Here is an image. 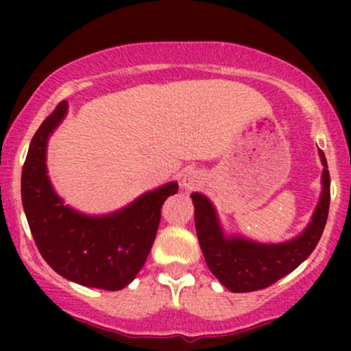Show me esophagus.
Wrapping results in <instances>:
<instances>
[{
	"instance_id": "1",
	"label": "esophagus",
	"mask_w": 351,
	"mask_h": 351,
	"mask_svg": "<svg viewBox=\"0 0 351 351\" xmlns=\"http://www.w3.org/2000/svg\"><path fill=\"white\" fill-rule=\"evenodd\" d=\"M202 183H204V178H202V175L198 171H186L182 178V185L186 190L200 189Z\"/></svg>"
}]
</instances>
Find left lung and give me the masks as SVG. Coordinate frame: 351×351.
<instances>
[{
	"mask_svg": "<svg viewBox=\"0 0 351 351\" xmlns=\"http://www.w3.org/2000/svg\"><path fill=\"white\" fill-rule=\"evenodd\" d=\"M323 161V193L306 231L292 241L282 244H258L241 238H226L219 226L214 207L200 193H192L195 205V228L198 243L207 267L231 292H253L267 289L295 270L314 251L323 236L331 200L326 156Z\"/></svg>",
	"mask_w": 351,
	"mask_h": 351,
	"instance_id": "left-lung-1",
	"label": "left lung"
}]
</instances>
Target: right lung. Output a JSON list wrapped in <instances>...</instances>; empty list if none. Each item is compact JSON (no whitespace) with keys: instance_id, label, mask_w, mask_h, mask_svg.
<instances>
[{"instance_id":"obj_1","label":"right lung","mask_w":351,"mask_h":351,"mask_svg":"<svg viewBox=\"0 0 351 351\" xmlns=\"http://www.w3.org/2000/svg\"><path fill=\"white\" fill-rule=\"evenodd\" d=\"M66 101L40 123L22 169V202L42 258L59 275L86 287L120 290L136 278L156 239L161 207L178 192L175 182L146 193L123 210L86 217L62 204L45 169L47 137L66 113Z\"/></svg>"}]
</instances>
